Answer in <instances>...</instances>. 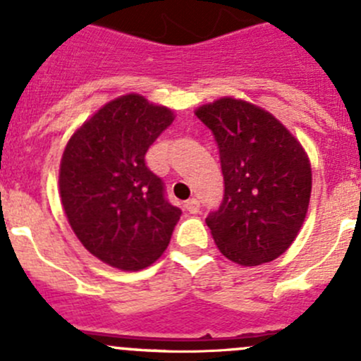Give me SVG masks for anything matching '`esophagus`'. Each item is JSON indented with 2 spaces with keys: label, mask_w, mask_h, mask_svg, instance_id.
I'll return each mask as SVG.
<instances>
[{
  "label": "esophagus",
  "mask_w": 361,
  "mask_h": 361,
  "mask_svg": "<svg viewBox=\"0 0 361 361\" xmlns=\"http://www.w3.org/2000/svg\"><path fill=\"white\" fill-rule=\"evenodd\" d=\"M185 207H187L188 213L195 214V213H199V207H201V202H199L197 199H188V201L185 202Z\"/></svg>",
  "instance_id": "34e87169"
}]
</instances>
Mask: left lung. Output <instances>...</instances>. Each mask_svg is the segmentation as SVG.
Segmentation results:
<instances>
[{"instance_id": "1", "label": "left lung", "mask_w": 361, "mask_h": 361, "mask_svg": "<svg viewBox=\"0 0 361 361\" xmlns=\"http://www.w3.org/2000/svg\"><path fill=\"white\" fill-rule=\"evenodd\" d=\"M195 115L220 152L224 199L206 218L218 250L246 267L274 260L307 213L311 164L304 148L271 113L246 101L224 97Z\"/></svg>"}]
</instances>
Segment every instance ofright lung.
Wrapping results in <instances>:
<instances>
[{
    "label": "right lung",
    "instance_id": "right-lung-1",
    "mask_svg": "<svg viewBox=\"0 0 361 361\" xmlns=\"http://www.w3.org/2000/svg\"><path fill=\"white\" fill-rule=\"evenodd\" d=\"M167 108L137 94L104 104L71 136L59 188L69 225L111 267L140 271L164 253L181 216L147 152L173 123Z\"/></svg>",
    "mask_w": 361,
    "mask_h": 361
}]
</instances>
